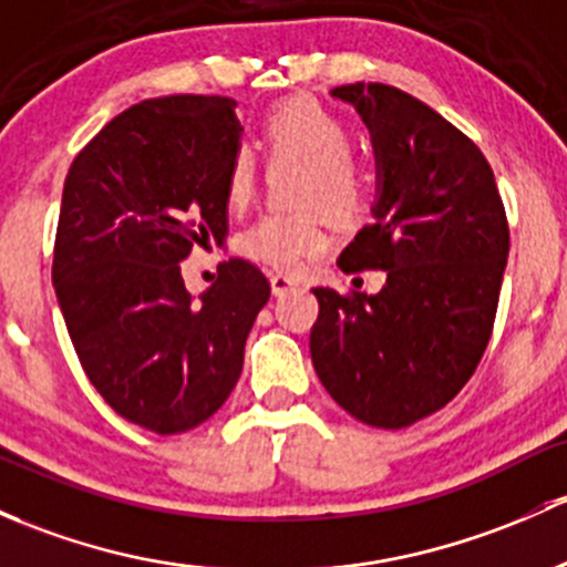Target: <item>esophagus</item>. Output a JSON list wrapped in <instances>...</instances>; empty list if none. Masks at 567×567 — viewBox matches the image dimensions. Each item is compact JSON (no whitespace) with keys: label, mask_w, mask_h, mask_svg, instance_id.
Instances as JSON below:
<instances>
[{"label":"esophagus","mask_w":567,"mask_h":567,"mask_svg":"<svg viewBox=\"0 0 567 567\" xmlns=\"http://www.w3.org/2000/svg\"><path fill=\"white\" fill-rule=\"evenodd\" d=\"M268 282H271L274 296H285L288 290H293L296 285H299L293 277H288V274H271V279H268Z\"/></svg>","instance_id":"esophagus-1"}]
</instances>
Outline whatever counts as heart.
I'll use <instances>...</instances> for the list:
<instances>
[{
  "label": "heart",
  "mask_w": 567,
  "mask_h": 567,
  "mask_svg": "<svg viewBox=\"0 0 567 567\" xmlns=\"http://www.w3.org/2000/svg\"><path fill=\"white\" fill-rule=\"evenodd\" d=\"M264 141L274 159L299 163L296 204L320 206L331 217H350L361 206L367 176L350 157V127L309 97H290L274 105L264 118ZM255 189V157L247 146L230 154L225 195L244 206ZM247 258L274 268H296L326 249V234L312 208L296 214H266L238 234Z\"/></svg>",
  "instance_id": "1"
}]
</instances>
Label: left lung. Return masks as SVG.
Listing matches in <instances>:
<instances>
[{
	"mask_svg": "<svg viewBox=\"0 0 567 567\" xmlns=\"http://www.w3.org/2000/svg\"><path fill=\"white\" fill-rule=\"evenodd\" d=\"M367 124L372 225L342 271L383 268L380 293L315 288L309 353L353 419L402 429L451 402L484 355L508 260V223L486 157L437 111L385 83L331 89Z\"/></svg>",
	"mask_w": 567,
	"mask_h": 567,
	"instance_id": "obj_1",
	"label": "left lung"
}]
</instances>
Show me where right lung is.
Returning a JSON list of instances; mask_svg holds the SVG:
<instances>
[{"mask_svg": "<svg viewBox=\"0 0 567 567\" xmlns=\"http://www.w3.org/2000/svg\"><path fill=\"white\" fill-rule=\"evenodd\" d=\"M241 133L230 97L143 100L111 118L64 178L59 309L100 396L148 432H187L223 408L271 296L241 258L219 266L198 299L178 266L193 244L228 236L225 176Z\"/></svg>", "mask_w": 567, "mask_h": 567, "instance_id": "right-lung-1", "label": "right lung"}]
</instances>
